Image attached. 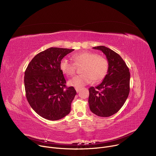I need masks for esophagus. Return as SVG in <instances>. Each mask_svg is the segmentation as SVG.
Here are the masks:
<instances>
[{
    "label": "esophagus",
    "mask_w": 156,
    "mask_h": 156,
    "mask_svg": "<svg viewBox=\"0 0 156 156\" xmlns=\"http://www.w3.org/2000/svg\"><path fill=\"white\" fill-rule=\"evenodd\" d=\"M75 90H76V91L77 93H79L80 91V89H78V88H77V87H75Z\"/></svg>",
    "instance_id": "1"
}]
</instances>
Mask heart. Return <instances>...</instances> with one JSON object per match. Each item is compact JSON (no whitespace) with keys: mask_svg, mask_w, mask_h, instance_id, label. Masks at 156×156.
I'll use <instances>...</instances> for the list:
<instances>
[{"mask_svg":"<svg viewBox=\"0 0 156 156\" xmlns=\"http://www.w3.org/2000/svg\"><path fill=\"white\" fill-rule=\"evenodd\" d=\"M73 58L76 65H81L83 74L71 79L69 83L70 86L81 89L90 83L92 80L98 82L106 76L108 70V60L102 56L91 52H81L73 55ZM69 59L63 58L60 62V69L67 76L73 75L76 72V65Z\"/></svg>","mask_w":156,"mask_h":156,"instance_id":"obj_1","label":"heart"}]
</instances>
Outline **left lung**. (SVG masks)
Masks as SVG:
<instances>
[{
    "mask_svg": "<svg viewBox=\"0 0 156 156\" xmlns=\"http://www.w3.org/2000/svg\"><path fill=\"white\" fill-rule=\"evenodd\" d=\"M101 51L108 62V70L102 82L89 89L88 103L91 112L107 117L116 114L125 104L129 93L130 73L122 58L105 46L94 47Z\"/></svg>",
    "mask_w": 156,
    "mask_h": 156,
    "instance_id": "obj_1",
    "label": "left lung"
}]
</instances>
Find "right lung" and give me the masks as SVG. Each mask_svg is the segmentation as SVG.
Listing matches in <instances>:
<instances>
[{"instance_id": "1", "label": "right lung", "mask_w": 156, "mask_h": 156, "mask_svg": "<svg viewBox=\"0 0 156 156\" xmlns=\"http://www.w3.org/2000/svg\"><path fill=\"white\" fill-rule=\"evenodd\" d=\"M74 49L51 48L37 54L28 64L24 83L27 99L42 118L58 120L68 115L76 91L66 87L60 60Z\"/></svg>"}]
</instances>
